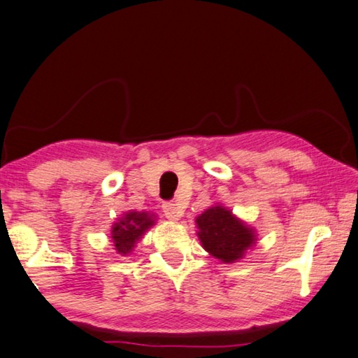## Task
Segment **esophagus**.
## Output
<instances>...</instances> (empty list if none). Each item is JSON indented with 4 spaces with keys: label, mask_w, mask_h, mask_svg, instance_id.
Returning <instances> with one entry per match:
<instances>
[{
    "label": "esophagus",
    "mask_w": 358,
    "mask_h": 358,
    "mask_svg": "<svg viewBox=\"0 0 358 358\" xmlns=\"http://www.w3.org/2000/svg\"><path fill=\"white\" fill-rule=\"evenodd\" d=\"M162 211H164V215L167 220H172V221H177L183 215V210H181L177 203L173 202H166L162 203Z\"/></svg>",
    "instance_id": "esophagus-1"
}]
</instances>
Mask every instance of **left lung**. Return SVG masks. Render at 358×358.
<instances>
[{"instance_id":"1","label":"left lung","mask_w":358,"mask_h":358,"mask_svg":"<svg viewBox=\"0 0 358 358\" xmlns=\"http://www.w3.org/2000/svg\"><path fill=\"white\" fill-rule=\"evenodd\" d=\"M196 222L203 248L222 262L240 259L245 250L256 241L252 230L222 207H211L203 211Z\"/></svg>"}]
</instances>
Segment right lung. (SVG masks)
I'll return each mask as SVG.
<instances>
[{
    "mask_svg": "<svg viewBox=\"0 0 358 358\" xmlns=\"http://www.w3.org/2000/svg\"><path fill=\"white\" fill-rule=\"evenodd\" d=\"M153 220L148 213H138V211H129L118 222H115L112 230V238L115 248L121 254H128L132 251L136 241L142 237L145 230L153 226Z\"/></svg>",
    "mask_w": 358,
    "mask_h": 358,
    "instance_id": "right-lung-1",
    "label": "right lung"
}]
</instances>
